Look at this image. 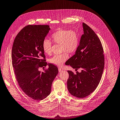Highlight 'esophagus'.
<instances>
[{"mask_svg":"<svg viewBox=\"0 0 120 120\" xmlns=\"http://www.w3.org/2000/svg\"><path fill=\"white\" fill-rule=\"evenodd\" d=\"M63 71V69H62V68H58V71H59V72H61V71Z\"/></svg>","mask_w":120,"mask_h":120,"instance_id":"1","label":"esophagus"}]
</instances>
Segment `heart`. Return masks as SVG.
Instances as JSON below:
<instances>
[{"mask_svg":"<svg viewBox=\"0 0 120 120\" xmlns=\"http://www.w3.org/2000/svg\"><path fill=\"white\" fill-rule=\"evenodd\" d=\"M51 38L54 43L61 44V51L64 53L55 55L49 59V62L61 66L69 58V55L66 52L73 54L77 50L79 45V35L76 31L73 30L60 29L52 34ZM42 47L45 54H51L52 43L49 40L45 39L42 41Z\"/></svg>","mask_w":120,"mask_h":120,"instance_id":"heart-1","label":"heart"}]
</instances>
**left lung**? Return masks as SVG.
<instances>
[{
	"mask_svg": "<svg viewBox=\"0 0 120 120\" xmlns=\"http://www.w3.org/2000/svg\"><path fill=\"white\" fill-rule=\"evenodd\" d=\"M84 34L75 54L66 62L80 72L68 71L67 88L73 96L84 98L92 94L98 86L104 68V51L101 42L93 29L83 23Z\"/></svg>",
	"mask_w": 120,
	"mask_h": 120,
	"instance_id": "obj_1",
	"label": "left lung"
}]
</instances>
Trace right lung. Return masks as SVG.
I'll return each mask as SVG.
<instances>
[{
  "mask_svg": "<svg viewBox=\"0 0 120 120\" xmlns=\"http://www.w3.org/2000/svg\"><path fill=\"white\" fill-rule=\"evenodd\" d=\"M50 29L49 25H27L16 35L11 50L12 64L18 83L24 93L41 101L51 92L57 67L46 62L42 43ZM48 65L44 72L38 68Z\"/></svg>",
  "mask_w": 120,
  "mask_h": 120,
  "instance_id": "right-lung-1",
  "label": "right lung"
}]
</instances>
